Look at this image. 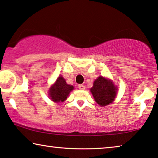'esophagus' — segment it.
<instances>
[{"mask_svg": "<svg viewBox=\"0 0 158 158\" xmlns=\"http://www.w3.org/2000/svg\"><path fill=\"white\" fill-rule=\"evenodd\" d=\"M78 88L80 90H85V86L83 85V84H80V85H78Z\"/></svg>", "mask_w": 158, "mask_h": 158, "instance_id": "esophagus-1", "label": "esophagus"}]
</instances>
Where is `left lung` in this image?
<instances>
[{
	"instance_id": "left-lung-1",
	"label": "left lung",
	"mask_w": 158,
	"mask_h": 158,
	"mask_svg": "<svg viewBox=\"0 0 158 158\" xmlns=\"http://www.w3.org/2000/svg\"><path fill=\"white\" fill-rule=\"evenodd\" d=\"M117 89L112 82L102 76L98 77L94 83L90 92L96 102L101 106L109 105L115 98Z\"/></svg>"
}]
</instances>
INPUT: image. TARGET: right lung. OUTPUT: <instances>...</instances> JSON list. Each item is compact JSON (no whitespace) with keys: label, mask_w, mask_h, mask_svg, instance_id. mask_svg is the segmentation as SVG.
<instances>
[{"label":"right lung","mask_w":158,"mask_h":158,"mask_svg":"<svg viewBox=\"0 0 158 158\" xmlns=\"http://www.w3.org/2000/svg\"><path fill=\"white\" fill-rule=\"evenodd\" d=\"M73 88V85L67 84L65 80L62 76H60L49 90V97L55 102H62L66 100Z\"/></svg>","instance_id":"right-lung-1"}]
</instances>
